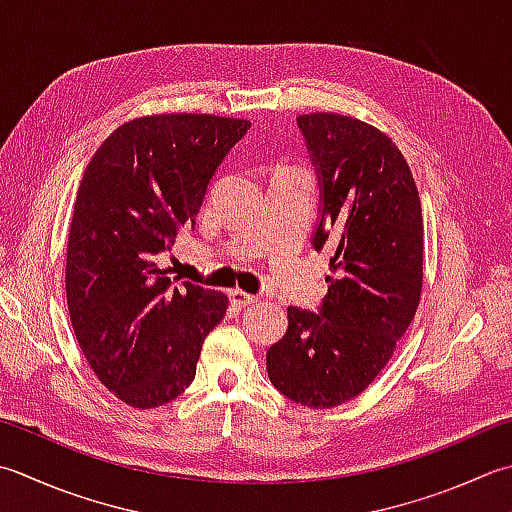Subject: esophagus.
<instances>
[{
	"label": "esophagus",
	"instance_id": "esophagus-1",
	"mask_svg": "<svg viewBox=\"0 0 512 512\" xmlns=\"http://www.w3.org/2000/svg\"><path fill=\"white\" fill-rule=\"evenodd\" d=\"M230 302L239 308H246V306L257 304V295H250V293H244V290L235 288V290H230Z\"/></svg>",
	"mask_w": 512,
	"mask_h": 512
}]
</instances>
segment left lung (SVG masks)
<instances>
[{"label": "left lung", "instance_id": "8db88e82", "mask_svg": "<svg viewBox=\"0 0 512 512\" xmlns=\"http://www.w3.org/2000/svg\"><path fill=\"white\" fill-rule=\"evenodd\" d=\"M319 184L310 244L330 257L317 313L288 306L268 377L295 404L333 408L382 373L415 317L424 224L413 173L393 139L335 113L297 117Z\"/></svg>", "mask_w": 512, "mask_h": 512}]
</instances>
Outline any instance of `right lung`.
Listing matches in <instances>:
<instances>
[{"mask_svg":"<svg viewBox=\"0 0 512 512\" xmlns=\"http://www.w3.org/2000/svg\"><path fill=\"white\" fill-rule=\"evenodd\" d=\"M246 119L155 115L110 133L90 159L68 233L66 299L93 373L133 408H155L195 379L224 293L170 279L157 264L193 226L210 179Z\"/></svg>","mask_w":512,"mask_h":512,"instance_id":"right-lung-1","label":"right lung"}]
</instances>
